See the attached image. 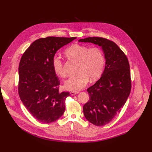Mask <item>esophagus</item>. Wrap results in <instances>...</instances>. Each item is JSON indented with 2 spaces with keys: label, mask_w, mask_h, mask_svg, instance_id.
I'll return each instance as SVG.
<instances>
[{
  "label": "esophagus",
  "mask_w": 152,
  "mask_h": 152,
  "mask_svg": "<svg viewBox=\"0 0 152 152\" xmlns=\"http://www.w3.org/2000/svg\"><path fill=\"white\" fill-rule=\"evenodd\" d=\"M78 93H79L78 91H71V92H70V94H71L72 96H75V95H76V94H78Z\"/></svg>",
  "instance_id": "34e87169"
}]
</instances>
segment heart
Returning a JSON list of instances; mask_svg holds the SVG:
<instances>
[{
	"mask_svg": "<svg viewBox=\"0 0 152 152\" xmlns=\"http://www.w3.org/2000/svg\"><path fill=\"white\" fill-rule=\"evenodd\" d=\"M65 53L71 58L79 62V73L72 76L64 82V88L70 91H78L83 88L90 80H95L102 75L105 59L102 50L98 47H89L79 44H75L67 48ZM52 65L55 73L59 77L66 76L61 58L54 55Z\"/></svg>",
	"mask_w": 152,
	"mask_h": 152,
	"instance_id": "b5f03b06",
	"label": "heart"
}]
</instances>
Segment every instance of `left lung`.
Here are the masks:
<instances>
[{
    "label": "left lung",
    "instance_id": "obj_1",
    "mask_svg": "<svg viewBox=\"0 0 152 152\" xmlns=\"http://www.w3.org/2000/svg\"><path fill=\"white\" fill-rule=\"evenodd\" d=\"M79 42L102 47L105 67L100 78L87 89L90 99L83 106L88 121L97 126L109 123L124 106L131 90L127 56L115 43L102 37H88Z\"/></svg>",
    "mask_w": 152,
    "mask_h": 152
}]
</instances>
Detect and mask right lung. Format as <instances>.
Masks as SVG:
<instances>
[{
    "label": "right lung",
    "mask_w": 152,
    "mask_h": 152,
    "mask_svg": "<svg viewBox=\"0 0 152 152\" xmlns=\"http://www.w3.org/2000/svg\"><path fill=\"white\" fill-rule=\"evenodd\" d=\"M76 37L41 38L33 42L21 56L18 67V94L29 113L38 121L50 123L65 111L70 93L59 91L60 81L52 59L57 50Z\"/></svg>",
    "instance_id": "1"
}]
</instances>
